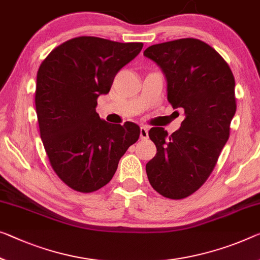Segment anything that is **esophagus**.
Wrapping results in <instances>:
<instances>
[{
  "instance_id": "esophagus-1",
  "label": "esophagus",
  "mask_w": 260,
  "mask_h": 260,
  "mask_svg": "<svg viewBox=\"0 0 260 260\" xmlns=\"http://www.w3.org/2000/svg\"><path fill=\"white\" fill-rule=\"evenodd\" d=\"M147 137H149V129H147V126H141V138L146 139Z\"/></svg>"
}]
</instances>
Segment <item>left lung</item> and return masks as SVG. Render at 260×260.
Segmentation results:
<instances>
[{"mask_svg":"<svg viewBox=\"0 0 260 260\" xmlns=\"http://www.w3.org/2000/svg\"><path fill=\"white\" fill-rule=\"evenodd\" d=\"M144 55L160 67L167 100L186 116L171 136L164 127H151L157 153L146 164V174L159 194L180 200L206 182L229 139L236 113L235 78L224 59L195 38L155 44Z\"/></svg>","mask_w":260,"mask_h":260,"instance_id":"obj_1","label":"left lung"}]
</instances>
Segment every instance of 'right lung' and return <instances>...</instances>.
<instances>
[{"label": "right lung", "mask_w": 260, "mask_h": 260, "mask_svg": "<svg viewBox=\"0 0 260 260\" xmlns=\"http://www.w3.org/2000/svg\"><path fill=\"white\" fill-rule=\"evenodd\" d=\"M142 47L82 36L55 47L39 66L35 103L41 138L52 169L72 189L91 193L106 186L138 141L137 124H111L95 108Z\"/></svg>", "instance_id": "add662e5"}]
</instances>
